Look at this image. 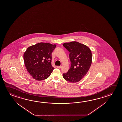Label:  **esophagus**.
Here are the masks:
<instances>
[{
  "label": "esophagus",
  "mask_w": 122,
  "mask_h": 122,
  "mask_svg": "<svg viewBox=\"0 0 122 122\" xmlns=\"http://www.w3.org/2000/svg\"><path fill=\"white\" fill-rule=\"evenodd\" d=\"M56 67L58 68H61V67H62V66H56Z\"/></svg>",
  "instance_id": "esophagus-1"
}]
</instances>
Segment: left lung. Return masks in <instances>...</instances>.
<instances>
[{"instance_id": "left-lung-1", "label": "left lung", "mask_w": 122, "mask_h": 122, "mask_svg": "<svg viewBox=\"0 0 122 122\" xmlns=\"http://www.w3.org/2000/svg\"><path fill=\"white\" fill-rule=\"evenodd\" d=\"M63 46L69 52L71 66L68 71L63 74L66 81L76 83L85 75L92 64V54L87 46L77 41L65 43Z\"/></svg>"}]
</instances>
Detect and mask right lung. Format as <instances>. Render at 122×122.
<instances>
[{
	"mask_svg": "<svg viewBox=\"0 0 122 122\" xmlns=\"http://www.w3.org/2000/svg\"><path fill=\"white\" fill-rule=\"evenodd\" d=\"M56 47V45L41 42L29 47L25 52L24 64L34 79L40 81L50 76L54 69L51 54Z\"/></svg>",
	"mask_w": 122,
	"mask_h": 122,
	"instance_id": "add662e5",
	"label": "right lung"
}]
</instances>
